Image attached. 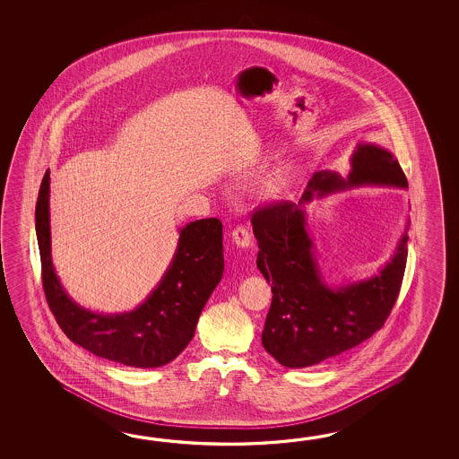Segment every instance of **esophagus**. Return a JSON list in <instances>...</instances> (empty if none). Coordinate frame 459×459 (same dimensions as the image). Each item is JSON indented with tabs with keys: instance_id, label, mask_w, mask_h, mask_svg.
<instances>
[{
	"instance_id": "1",
	"label": "esophagus",
	"mask_w": 459,
	"mask_h": 459,
	"mask_svg": "<svg viewBox=\"0 0 459 459\" xmlns=\"http://www.w3.org/2000/svg\"><path fill=\"white\" fill-rule=\"evenodd\" d=\"M231 238H233V243L236 244L238 247H249L251 241H253L249 230L244 228V226H236L233 230V233H231Z\"/></svg>"
}]
</instances>
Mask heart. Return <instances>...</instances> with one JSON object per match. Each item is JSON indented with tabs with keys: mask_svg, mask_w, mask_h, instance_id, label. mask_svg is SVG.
Masks as SVG:
<instances>
[{
	"mask_svg": "<svg viewBox=\"0 0 459 459\" xmlns=\"http://www.w3.org/2000/svg\"><path fill=\"white\" fill-rule=\"evenodd\" d=\"M285 186H287V177L283 176V174L275 176L264 186V195L269 196V198H275V196L282 194Z\"/></svg>",
	"mask_w": 459,
	"mask_h": 459,
	"instance_id": "b5f03b06",
	"label": "heart"
}]
</instances>
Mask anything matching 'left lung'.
Segmentation results:
<instances>
[{
    "mask_svg": "<svg viewBox=\"0 0 459 459\" xmlns=\"http://www.w3.org/2000/svg\"><path fill=\"white\" fill-rule=\"evenodd\" d=\"M364 186L407 188L409 182L389 151L361 143L346 178L336 172H316L299 205L273 202L253 213L257 267L273 289L263 344L285 368H308L366 342L384 326L399 297L409 226L389 263L366 281L330 287L313 257L303 204L312 202L313 195Z\"/></svg>",
    "mask_w": 459,
    "mask_h": 459,
    "instance_id": "1",
    "label": "left lung"
}]
</instances>
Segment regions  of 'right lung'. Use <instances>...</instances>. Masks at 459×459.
I'll return each instance as SVG.
<instances>
[{"instance_id":"add662e5","label":"right lung","mask_w":459,"mask_h":459,"mask_svg":"<svg viewBox=\"0 0 459 459\" xmlns=\"http://www.w3.org/2000/svg\"><path fill=\"white\" fill-rule=\"evenodd\" d=\"M49 170L36 204L42 287L62 332L78 346L131 368L174 361L195 334L198 316L223 277V225L205 218L180 230L176 255L152 293L136 310L101 315L82 308L64 290L50 257Z\"/></svg>"}]
</instances>
